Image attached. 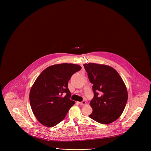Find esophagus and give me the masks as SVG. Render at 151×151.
I'll use <instances>...</instances> for the list:
<instances>
[{
	"label": "esophagus",
	"instance_id": "1",
	"mask_svg": "<svg viewBox=\"0 0 151 151\" xmlns=\"http://www.w3.org/2000/svg\"><path fill=\"white\" fill-rule=\"evenodd\" d=\"M78 103H79V104L81 105H84L86 104V102L85 101H82V102H78Z\"/></svg>",
	"mask_w": 151,
	"mask_h": 151
}]
</instances>
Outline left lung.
Returning a JSON list of instances; mask_svg holds the SVG:
<instances>
[{"label":"left lung","mask_w":151,"mask_h":151,"mask_svg":"<svg viewBox=\"0 0 151 151\" xmlns=\"http://www.w3.org/2000/svg\"><path fill=\"white\" fill-rule=\"evenodd\" d=\"M83 65L93 84L94 97L90 102L93 111L89 116L101 124L114 122L122 114L128 99L122 78L108 65L89 63Z\"/></svg>","instance_id":"8db88e82"}]
</instances>
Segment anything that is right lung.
Here are the masks:
<instances>
[{
    "mask_svg": "<svg viewBox=\"0 0 151 151\" xmlns=\"http://www.w3.org/2000/svg\"><path fill=\"white\" fill-rule=\"evenodd\" d=\"M81 68L78 65L62 63L45 69L32 86L29 100L37 119L51 127L61 122L75 102L70 99L68 83Z\"/></svg>",
    "mask_w": 151,
    "mask_h": 151,
    "instance_id": "obj_1",
    "label": "right lung"
}]
</instances>
